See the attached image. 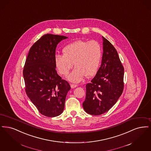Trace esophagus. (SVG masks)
<instances>
[{"label": "esophagus", "instance_id": "obj_1", "mask_svg": "<svg viewBox=\"0 0 151 151\" xmlns=\"http://www.w3.org/2000/svg\"><path fill=\"white\" fill-rule=\"evenodd\" d=\"M70 86H71L72 88H74L77 87L78 86L77 85H74V84H70Z\"/></svg>", "mask_w": 151, "mask_h": 151}]
</instances>
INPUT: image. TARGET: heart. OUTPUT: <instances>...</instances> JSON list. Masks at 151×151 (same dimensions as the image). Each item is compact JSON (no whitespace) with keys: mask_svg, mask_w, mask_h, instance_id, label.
I'll use <instances>...</instances> for the list:
<instances>
[{"mask_svg":"<svg viewBox=\"0 0 151 151\" xmlns=\"http://www.w3.org/2000/svg\"><path fill=\"white\" fill-rule=\"evenodd\" d=\"M101 56V47L98 42L79 40L66 46L63 55H55V64L61 75L67 76L74 63L76 67L68 78L77 83L85 76L91 77L96 73Z\"/></svg>","mask_w":151,"mask_h":151,"instance_id":"1","label":"heart"}]
</instances>
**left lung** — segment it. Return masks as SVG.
Here are the masks:
<instances>
[{"label":"left lung","mask_w":151,"mask_h":151,"mask_svg":"<svg viewBox=\"0 0 151 151\" xmlns=\"http://www.w3.org/2000/svg\"><path fill=\"white\" fill-rule=\"evenodd\" d=\"M102 38L101 64L91 83L86 85V99L83 103L86 112L95 116L108 111L121 96L124 86V68L117 51L108 40Z\"/></svg>","instance_id":"obj_1"}]
</instances>
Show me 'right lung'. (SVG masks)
Masks as SVG:
<instances>
[{
  "instance_id": "right-lung-1",
  "label": "right lung",
  "mask_w": 151,
  "mask_h": 151,
  "mask_svg": "<svg viewBox=\"0 0 151 151\" xmlns=\"http://www.w3.org/2000/svg\"><path fill=\"white\" fill-rule=\"evenodd\" d=\"M65 36L47 34L30 48L23 70L26 95L40 113L48 117L61 114L64 109L69 83L58 74L55 64L56 48Z\"/></svg>"
}]
</instances>
